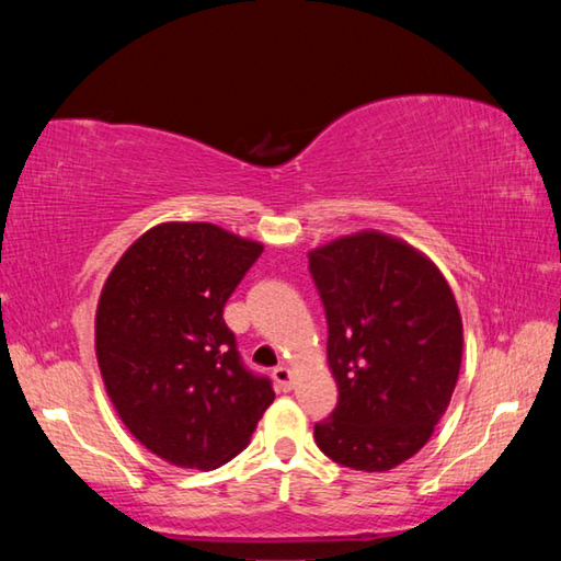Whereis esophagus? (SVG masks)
Instances as JSON below:
<instances>
[{
	"instance_id": "34e87169",
	"label": "esophagus",
	"mask_w": 561,
	"mask_h": 561,
	"mask_svg": "<svg viewBox=\"0 0 561 561\" xmlns=\"http://www.w3.org/2000/svg\"><path fill=\"white\" fill-rule=\"evenodd\" d=\"M272 376H274V381H277L282 391H291V371L287 366H277V368H274Z\"/></svg>"
}]
</instances>
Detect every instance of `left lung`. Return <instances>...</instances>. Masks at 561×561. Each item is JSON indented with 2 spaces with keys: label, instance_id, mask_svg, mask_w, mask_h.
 <instances>
[{
  "label": "left lung",
  "instance_id": "1",
  "mask_svg": "<svg viewBox=\"0 0 561 561\" xmlns=\"http://www.w3.org/2000/svg\"><path fill=\"white\" fill-rule=\"evenodd\" d=\"M327 311L339 403L314 425L321 453L383 472L423 448L450 403L462 319L435 264L396 237L358 232L309 252Z\"/></svg>",
  "mask_w": 561,
  "mask_h": 561
}]
</instances>
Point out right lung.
<instances>
[{
    "instance_id": "1",
    "label": "right lung",
    "mask_w": 561,
    "mask_h": 561,
    "mask_svg": "<svg viewBox=\"0 0 561 561\" xmlns=\"http://www.w3.org/2000/svg\"><path fill=\"white\" fill-rule=\"evenodd\" d=\"M262 250L210 222H165L140 234L103 284L96 356L108 398L150 453L180 468L234 458L274 401L222 319Z\"/></svg>"
}]
</instances>
